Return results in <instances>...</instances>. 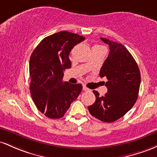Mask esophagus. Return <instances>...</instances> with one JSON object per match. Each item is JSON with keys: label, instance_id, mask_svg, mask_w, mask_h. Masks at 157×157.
Returning a JSON list of instances; mask_svg holds the SVG:
<instances>
[{"label": "esophagus", "instance_id": "1", "mask_svg": "<svg viewBox=\"0 0 157 157\" xmlns=\"http://www.w3.org/2000/svg\"><path fill=\"white\" fill-rule=\"evenodd\" d=\"M83 90L84 91H90V90L89 89V88H87V87H86L85 85L83 86Z\"/></svg>", "mask_w": 157, "mask_h": 157}]
</instances>
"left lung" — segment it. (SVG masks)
I'll use <instances>...</instances> for the list:
<instances>
[{"label":"left lung","mask_w":157,"mask_h":157,"mask_svg":"<svg viewBox=\"0 0 157 157\" xmlns=\"http://www.w3.org/2000/svg\"><path fill=\"white\" fill-rule=\"evenodd\" d=\"M110 47V52L100 70L99 75L107 78V93L100 96L93 90L96 101L88 107L90 114L105 122L122 117L134 105L138 98L141 75L135 59L121 44L101 38Z\"/></svg>","instance_id":"1"}]
</instances>
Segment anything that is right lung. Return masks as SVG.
<instances>
[{
    "instance_id": "add662e5",
    "label": "right lung",
    "mask_w": 157,
    "mask_h": 157,
    "mask_svg": "<svg viewBox=\"0 0 157 157\" xmlns=\"http://www.w3.org/2000/svg\"><path fill=\"white\" fill-rule=\"evenodd\" d=\"M85 38L61 31L46 37L29 59L32 98L38 110L50 119L64 116L82 90L81 84L63 82L64 71L71 67L69 54L74 46Z\"/></svg>"
}]
</instances>
